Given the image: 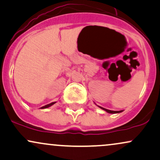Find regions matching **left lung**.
<instances>
[{"mask_svg":"<svg viewBox=\"0 0 160 160\" xmlns=\"http://www.w3.org/2000/svg\"><path fill=\"white\" fill-rule=\"evenodd\" d=\"M101 108H102V109H103V110H105L106 111V112H108V113H112V114H115V113H119V112H121L122 111H119V112H118V111H111V110H108V109H106V108H102V107H100Z\"/></svg>","mask_w":160,"mask_h":160,"instance_id":"obj_1","label":"left lung"}]
</instances>
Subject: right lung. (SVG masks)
Listing matches in <instances>:
<instances>
[{"label": "right lung", "mask_w": 160, "mask_h": 160, "mask_svg": "<svg viewBox=\"0 0 160 160\" xmlns=\"http://www.w3.org/2000/svg\"><path fill=\"white\" fill-rule=\"evenodd\" d=\"M54 103H55V102H52V103H50V104H48V105H46V106H42V108H48V107H49V106H52V105L54 104Z\"/></svg>", "instance_id": "right-lung-1"}]
</instances>
